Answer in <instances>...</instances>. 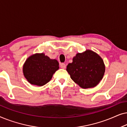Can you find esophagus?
<instances>
[{"label":"esophagus","mask_w":127,"mask_h":127,"mask_svg":"<svg viewBox=\"0 0 127 127\" xmlns=\"http://www.w3.org/2000/svg\"><path fill=\"white\" fill-rule=\"evenodd\" d=\"M60 67H61V68H62V69H65L66 67V65H65V64L62 63V64H60Z\"/></svg>","instance_id":"34e87169"}]
</instances>
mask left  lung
Returning <instances> with one entry per match:
<instances>
[{
  "label": "left lung",
  "instance_id": "1",
  "mask_svg": "<svg viewBox=\"0 0 127 127\" xmlns=\"http://www.w3.org/2000/svg\"><path fill=\"white\" fill-rule=\"evenodd\" d=\"M66 70L74 83L82 88L96 86L103 78L105 66L101 57L95 52L87 50L77 53Z\"/></svg>",
  "mask_w": 127,
  "mask_h": 127
}]
</instances>
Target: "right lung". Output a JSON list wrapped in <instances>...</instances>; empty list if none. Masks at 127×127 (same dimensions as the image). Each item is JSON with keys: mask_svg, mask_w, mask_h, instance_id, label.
<instances>
[{"mask_svg": "<svg viewBox=\"0 0 127 127\" xmlns=\"http://www.w3.org/2000/svg\"><path fill=\"white\" fill-rule=\"evenodd\" d=\"M58 69L57 60L50 59L44 53H37L26 60L23 66V73L30 84L43 86L51 80Z\"/></svg>", "mask_w": 127, "mask_h": 127, "instance_id": "add662e5", "label": "right lung"}]
</instances>
